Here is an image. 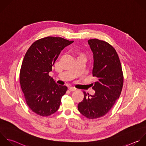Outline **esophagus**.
Masks as SVG:
<instances>
[{"instance_id":"1","label":"esophagus","mask_w":146,"mask_h":146,"mask_svg":"<svg viewBox=\"0 0 146 146\" xmlns=\"http://www.w3.org/2000/svg\"><path fill=\"white\" fill-rule=\"evenodd\" d=\"M69 90L70 92H73V91L76 90V88H73V87H69Z\"/></svg>"}]
</instances>
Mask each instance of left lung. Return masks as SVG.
<instances>
[{
	"label": "left lung",
	"mask_w": 146,
	"mask_h": 146,
	"mask_svg": "<svg viewBox=\"0 0 146 146\" xmlns=\"http://www.w3.org/2000/svg\"><path fill=\"white\" fill-rule=\"evenodd\" d=\"M88 44L93 53V76L98 78L92 88L93 96L84 92V98L78 105V111L88 119L106 115L119 98L123 84L121 64L115 49L108 42L97 38Z\"/></svg>",
	"instance_id": "left-lung-1"
}]
</instances>
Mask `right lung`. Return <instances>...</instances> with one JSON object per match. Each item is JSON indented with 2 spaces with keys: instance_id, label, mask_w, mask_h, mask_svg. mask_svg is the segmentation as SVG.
Wrapping results in <instances>:
<instances>
[{
  "instance_id": "obj_1",
  "label": "right lung",
  "mask_w": 146,
  "mask_h": 146,
  "mask_svg": "<svg viewBox=\"0 0 146 146\" xmlns=\"http://www.w3.org/2000/svg\"><path fill=\"white\" fill-rule=\"evenodd\" d=\"M73 42L60 37H46L35 41L25 54L20 84L27 105L37 115L49 116L60 107L68 88L57 84L49 73L61 50Z\"/></svg>"
}]
</instances>
